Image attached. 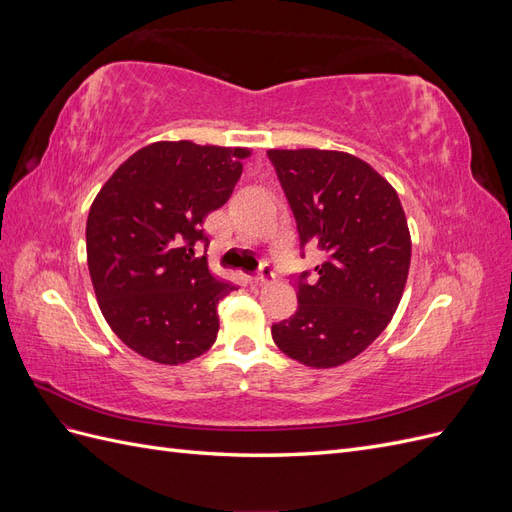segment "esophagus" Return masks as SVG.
Listing matches in <instances>:
<instances>
[{"label":"esophagus","mask_w":512,"mask_h":512,"mask_svg":"<svg viewBox=\"0 0 512 512\" xmlns=\"http://www.w3.org/2000/svg\"><path fill=\"white\" fill-rule=\"evenodd\" d=\"M273 269L269 267V265H260V269L254 273V275H250V282H254V284H267V282H271L273 280Z\"/></svg>","instance_id":"obj_1"}]
</instances>
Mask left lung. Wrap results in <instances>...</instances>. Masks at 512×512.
Segmentation results:
<instances>
[{"mask_svg": "<svg viewBox=\"0 0 512 512\" xmlns=\"http://www.w3.org/2000/svg\"><path fill=\"white\" fill-rule=\"evenodd\" d=\"M297 222L301 256L318 243L316 280L294 273L299 307L271 327L277 348L307 367H337L391 322L410 269L406 213L391 183L342 151L269 149Z\"/></svg>", "mask_w": 512, "mask_h": 512, "instance_id": "left-lung-1", "label": "left lung"}]
</instances>
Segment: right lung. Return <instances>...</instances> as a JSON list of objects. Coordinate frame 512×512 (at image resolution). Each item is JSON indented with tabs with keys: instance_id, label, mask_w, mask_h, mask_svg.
<instances>
[{
	"instance_id": "obj_1",
	"label": "right lung",
	"mask_w": 512,
	"mask_h": 512,
	"mask_svg": "<svg viewBox=\"0 0 512 512\" xmlns=\"http://www.w3.org/2000/svg\"><path fill=\"white\" fill-rule=\"evenodd\" d=\"M245 149L153 143L104 183L87 218V265L102 314L123 344L179 365L218 337V303L237 290L215 275L203 222L243 173Z\"/></svg>"
}]
</instances>
